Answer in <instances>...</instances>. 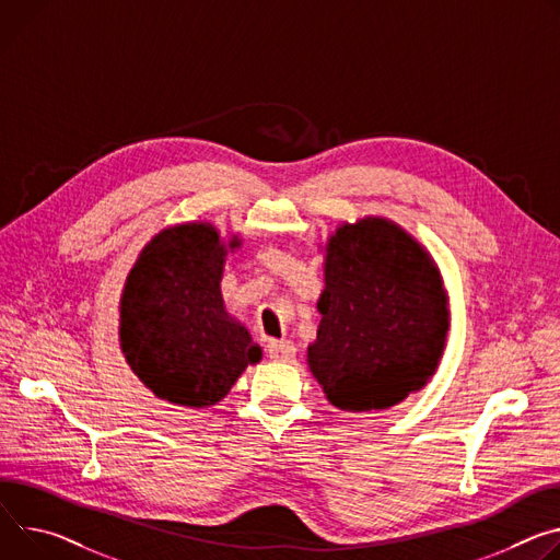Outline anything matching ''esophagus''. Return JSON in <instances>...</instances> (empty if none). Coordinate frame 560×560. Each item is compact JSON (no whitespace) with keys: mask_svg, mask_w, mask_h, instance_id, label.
Instances as JSON below:
<instances>
[{"mask_svg":"<svg viewBox=\"0 0 560 560\" xmlns=\"http://www.w3.org/2000/svg\"><path fill=\"white\" fill-rule=\"evenodd\" d=\"M294 352H296V348L288 339L268 343V358L275 362H290V360H294Z\"/></svg>","mask_w":560,"mask_h":560,"instance_id":"1","label":"esophagus"}]
</instances>
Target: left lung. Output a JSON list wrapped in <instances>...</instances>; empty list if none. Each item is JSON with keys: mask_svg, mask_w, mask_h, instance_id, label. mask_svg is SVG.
I'll list each match as a JSON object with an SVG mask.
<instances>
[{"mask_svg": "<svg viewBox=\"0 0 560 560\" xmlns=\"http://www.w3.org/2000/svg\"><path fill=\"white\" fill-rule=\"evenodd\" d=\"M308 366L341 411L390 409L435 373L448 303L429 252L393 221L343 223L326 243Z\"/></svg>", "mask_w": 560, "mask_h": 560, "instance_id": "left-lung-1", "label": "left lung"}]
</instances>
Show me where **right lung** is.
Returning <instances> with one entry per match:
<instances>
[{"mask_svg": "<svg viewBox=\"0 0 560 560\" xmlns=\"http://www.w3.org/2000/svg\"><path fill=\"white\" fill-rule=\"evenodd\" d=\"M238 245V236L223 245L210 223H185L142 247L120 296V348L156 397L206 409L261 360L221 296L228 249Z\"/></svg>", "mask_w": 560, "mask_h": 560, "instance_id": "obj_1", "label": "right lung"}]
</instances>
